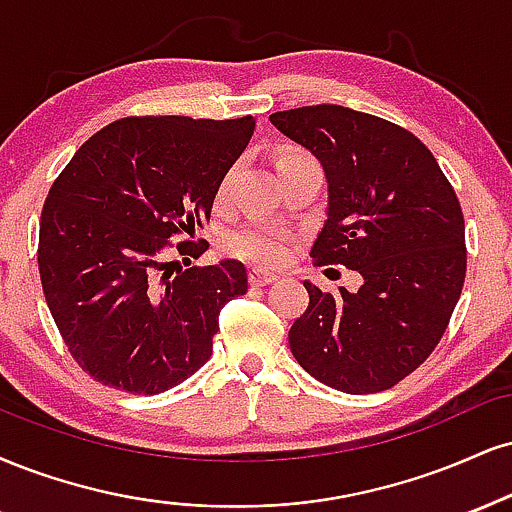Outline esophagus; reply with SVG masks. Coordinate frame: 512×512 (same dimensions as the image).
<instances>
[{
	"label": "esophagus",
	"mask_w": 512,
	"mask_h": 512,
	"mask_svg": "<svg viewBox=\"0 0 512 512\" xmlns=\"http://www.w3.org/2000/svg\"><path fill=\"white\" fill-rule=\"evenodd\" d=\"M279 276L274 272H269V269H262V267H252L250 269V283L252 286H269V283H274Z\"/></svg>",
	"instance_id": "esophagus-1"
}]
</instances>
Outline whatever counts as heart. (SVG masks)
Here are the masks:
<instances>
[{"instance_id": "b5f03b06", "label": "heart", "mask_w": 512, "mask_h": 512, "mask_svg": "<svg viewBox=\"0 0 512 512\" xmlns=\"http://www.w3.org/2000/svg\"><path fill=\"white\" fill-rule=\"evenodd\" d=\"M293 155H298V152H291V155L286 157H293ZM229 181H231V174H226L219 188L221 195H224L226 188H229ZM229 250L233 255L243 257V260L260 264V267H276V264H281L288 257L291 243H288L286 233L276 229H248L229 240Z\"/></svg>"}]
</instances>
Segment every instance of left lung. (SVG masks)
Listing matches in <instances>:
<instances>
[{"mask_svg":"<svg viewBox=\"0 0 512 512\" xmlns=\"http://www.w3.org/2000/svg\"><path fill=\"white\" fill-rule=\"evenodd\" d=\"M324 166L329 207L315 264L362 276L322 293L288 331L307 374L343 393L396 386L432 355L463 293L467 250L458 197L420 138L379 116L315 104L269 116Z\"/></svg>","mask_w":512,"mask_h":512,"instance_id":"left-lung-1","label":"left lung"}]
</instances>
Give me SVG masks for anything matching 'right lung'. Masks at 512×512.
Instances as JSON below:
<instances>
[{"instance_id":"1","label":"right lung","mask_w":512,"mask_h":512,"mask_svg":"<svg viewBox=\"0 0 512 512\" xmlns=\"http://www.w3.org/2000/svg\"><path fill=\"white\" fill-rule=\"evenodd\" d=\"M255 119L128 116L92 135L49 188L40 217L42 291L83 372L155 396L212 355L219 312L248 291L238 260L166 272L169 238L209 221ZM202 243L176 245L183 262Z\"/></svg>"}]
</instances>
